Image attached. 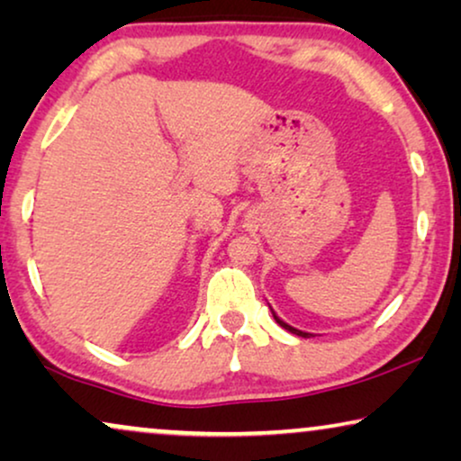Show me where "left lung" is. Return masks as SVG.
<instances>
[{"mask_svg": "<svg viewBox=\"0 0 461 461\" xmlns=\"http://www.w3.org/2000/svg\"><path fill=\"white\" fill-rule=\"evenodd\" d=\"M273 317H275V321L276 323H279L283 330H287V331H292V333H295V336H300V338H311V333H306V331H300V330H295V327H292V325H287L285 321H281L279 317H276L275 314V311H273Z\"/></svg>", "mask_w": 461, "mask_h": 461, "instance_id": "obj_1", "label": "left lung"}]
</instances>
